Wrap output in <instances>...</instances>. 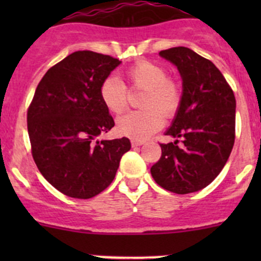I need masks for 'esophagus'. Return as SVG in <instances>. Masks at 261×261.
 Wrapping results in <instances>:
<instances>
[{"mask_svg":"<svg viewBox=\"0 0 261 261\" xmlns=\"http://www.w3.org/2000/svg\"><path fill=\"white\" fill-rule=\"evenodd\" d=\"M144 143H145L144 140H135V139H134V140H131V144H133V146H140V145H143Z\"/></svg>","mask_w":261,"mask_h":261,"instance_id":"obj_1","label":"esophagus"}]
</instances>
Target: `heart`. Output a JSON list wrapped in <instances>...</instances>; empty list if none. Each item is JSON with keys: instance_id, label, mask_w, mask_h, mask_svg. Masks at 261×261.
Masks as SVG:
<instances>
[{"instance_id": "heart-1", "label": "heart", "mask_w": 261, "mask_h": 261, "mask_svg": "<svg viewBox=\"0 0 261 261\" xmlns=\"http://www.w3.org/2000/svg\"><path fill=\"white\" fill-rule=\"evenodd\" d=\"M126 83L131 91H144L140 99L141 111L128 112L117 121V130L135 140H144L163 126V116L172 118L181 103L179 83L168 77L163 65L141 60L127 68ZM99 98L110 112L121 115L128 105V91L125 83L110 75L99 86Z\"/></svg>"}]
</instances>
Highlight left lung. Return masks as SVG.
<instances>
[{
	"instance_id": "8db88e82",
	"label": "left lung",
	"mask_w": 261,
	"mask_h": 261,
	"mask_svg": "<svg viewBox=\"0 0 261 261\" xmlns=\"http://www.w3.org/2000/svg\"><path fill=\"white\" fill-rule=\"evenodd\" d=\"M177 65L183 81L181 103L160 144L162 156L151 167L154 180L177 194L193 193L212 183L235 143L233 92L218 68L193 50L177 46L159 53ZM182 144L178 146L179 139Z\"/></svg>"
}]
</instances>
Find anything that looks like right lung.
<instances>
[{"label":"right lung","mask_w":261,"mask_h":261,"mask_svg":"<svg viewBox=\"0 0 261 261\" xmlns=\"http://www.w3.org/2000/svg\"><path fill=\"white\" fill-rule=\"evenodd\" d=\"M120 63L89 50L72 53L45 73L29 106L34 162L68 197L88 199L105 191L131 149L127 138L96 140L115 126L99 98V86Z\"/></svg>","instance_id":"obj_1"}]
</instances>
